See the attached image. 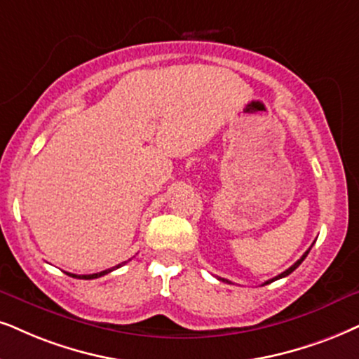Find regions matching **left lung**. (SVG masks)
<instances>
[{
  "mask_svg": "<svg viewBox=\"0 0 359 359\" xmlns=\"http://www.w3.org/2000/svg\"><path fill=\"white\" fill-rule=\"evenodd\" d=\"M310 250H311V247L310 248H308V250L305 252V253H303V255H302V258H300V260H297V262H294L293 263V265L292 266H290V269L288 270H285L283 271V273H280L278 276H275V278H271V280H269V281H265V283H263V285H269V283H271V281H275V280H280V278H283V276H288L290 273H292V271H294V270H297L298 269V266H300L302 265V262L303 260H305V258H306V255H308V253H310ZM219 280H222V281H229V280H225V278H219ZM229 283H230V281H229Z\"/></svg>",
  "mask_w": 359,
  "mask_h": 359,
  "instance_id": "8db88e82",
  "label": "left lung"
}]
</instances>
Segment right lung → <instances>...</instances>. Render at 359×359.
Instances as JSON below:
<instances>
[{"label": "right lung", "mask_w": 359, "mask_h": 359, "mask_svg": "<svg viewBox=\"0 0 359 359\" xmlns=\"http://www.w3.org/2000/svg\"><path fill=\"white\" fill-rule=\"evenodd\" d=\"M126 262H122V263H119V265H116V266H112V269H109V270H104V271H99V273H93V275H74V273H67L69 276H72V278H83V280H93V278H99V276H102V275H106V273H109V271H112V270H116V269H119V266H122L124 265Z\"/></svg>", "instance_id": "obj_1"}]
</instances>
